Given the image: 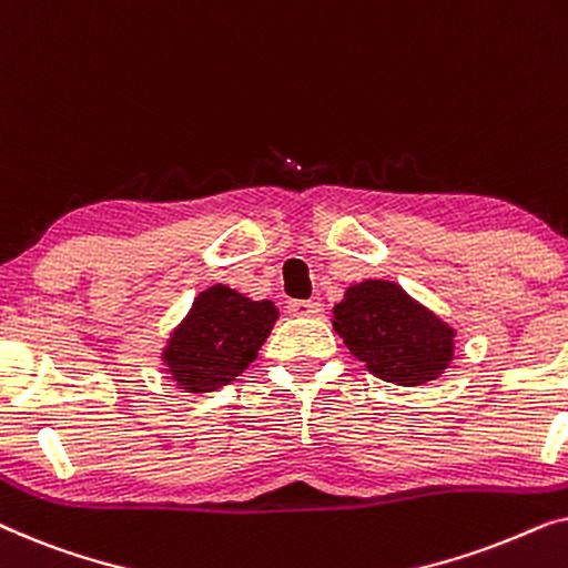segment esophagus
Returning <instances> with one entry per match:
<instances>
[{"label": "esophagus", "instance_id": "34e87169", "mask_svg": "<svg viewBox=\"0 0 568 568\" xmlns=\"http://www.w3.org/2000/svg\"><path fill=\"white\" fill-rule=\"evenodd\" d=\"M286 310H290V315H294V317H315L317 313H321V305H317V302H310V300H294L286 305Z\"/></svg>", "mask_w": 568, "mask_h": 568}]
</instances>
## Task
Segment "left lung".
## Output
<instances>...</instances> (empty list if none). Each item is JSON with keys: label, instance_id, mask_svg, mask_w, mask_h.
<instances>
[{"label": "left lung", "instance_id": "left-lung-1", "mask_svg": "<svg viewBox=\"0 0 568 568\" xmlns=\"http://www.w3.org/2000/svg\"><path fill=\"white\" fill-rule=\"evenodd\" d=\"M333 328L372 375L395 385L437 379L455 354V328L383 278L348 286L333 307Z\"/></svg>", "mask_w": 568, "mask_h": 568}]
</instances>
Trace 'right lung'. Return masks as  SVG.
<instances>
[{
	"instance_id": "obj_1",
	"label": "right lung",
	"mask_w": 568,
	"mask_h": 568,
	"mask_svg": "<svg viewBox=\"0 0 568 568\" xmlns=\"http://www.w3.org/2000/svg\"><path fill=\"white\" fill-rule=\"evenodd\" d=\"M276 317L271 300L255 302L224 284L209 286L168 338L165 372L185 393L230 385L258 356Z\"/></svg>"
}]
</instances>
